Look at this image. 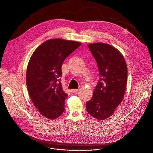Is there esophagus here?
<instances>
[{
  "label": "esophagus",
  "mask_w": 153,
  "mask_h": 153,
  "mask_svg": "<svg viewBox=\"0 0 153 153\" xmlns=\"http://www.w3.org/2000/svg\"><path fill=\"white\" fill-rule=\"evenodd\" d=\"M78 91H79V89H71V92H77Z\"/></svg>",
  "instance_id": "obj_1"
}]
</instances>
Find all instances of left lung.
I'll return each mask as SVG.
<instances>
[{"label": "left lung", "mask_w": 153, "mask_h": 153, "mask_svg": "<svg viewBox=\"0 0 153 153\" xmlns=\"http://www.w3.org/2000/svg\"><path fill=\"white\" fill-rule=\"evenodd\" d=\"M100 75L93 96L86 102V111L98 120L112 115L122 101L126 88L127 67L118 50L105 43L89 44Z\"/></svg>", "instance_id": "8db88e82"}]
</instances>
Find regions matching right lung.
I'll return each mask as SVG.
<instances>
[{
  "label": "right lung",
  "mask_w": 153,
  "mask_h": 153,
  "mask_svg": "<svg viewBox=\"0 0 153 153\" xmlns=\"http://www.w3.org/2000/svg\"><path fill=\"white\" fill-rule=\"evenodd\" d=\"M80 42L56 38L41 44L33 53L26 71V85L30 98L39 112L53 120L65 111L64 92L59 78L62 65L77 49Z\"/></svg>",
  "instance_id": "1"
}]
</instances>
